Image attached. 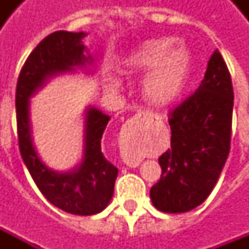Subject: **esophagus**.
<instances>
[{
	"mask_svg": "<svg viewBox=\"0 0 249 249\" xmlns=\"http://www.w3.org/2000/svg\"><path fill=\"white\" fill-rule=\"evenodd\" d=\"M139 116H153V113H149V112H148V110H140V112H139ZM126 160H128V161H132L130 160V159H126ZM139 162L140 161H132L130 164H135V165H139Z\"/></svg>",
	"mask_w": 249,
	"mask_h": 249,
	"instance_id": "obj_1",
	"label": "esophagus"
}]
</instances>
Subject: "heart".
Returning <instances> with one entry per match:
<instances>
[{
    "mask_svg": "<svg viewBox=\"0 0 249 249\" xmlns=\"http://www.w3.org/2000/svg\"><path fill=\"white\" fill-rule=\"evenodd\" d=\"M193 53L173 37L142 41L125 57L124 66L129 71H145L141 80L142 93L156 105L175 103L187 88L193 71ZM110 90L121 88L117 78H105Z\"/></svg>",
    "mask_w": 249,
    "mask_h": 249,
    "instance_id": "b5f03b06",
    "label": "heart"
}]
</instances>
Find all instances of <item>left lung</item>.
I'll return each instance as SVG.
<instances>
[{
    "label": "left lung",
    "mask_w": 249,
    "mask_h": 249,
    "mask_svg": "<svg viewBox=\"0 0 249 249\" xmlns=\"http://www.w3.org/2000/svg\"><path fill=\"white\" fill-rule=\"evenodd\" d=\"M232 110L230 71L216 49L200 87L171 113V148L159 157L161 178L151 188L159 211L183 213L208 197L230 153Z\"/></svg>",
    "instance_id": "obj_1"
}]
</instances>
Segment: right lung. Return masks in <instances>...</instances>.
<instances>
[{
	"label": "right lung",
	"instance_id": "right-lung-1",
	"mask_svg": "<svg viewBox=\"0 0 249 249\" xmlns=\"http://www.w3.org/2000/svg\"><path fill=\"white\" fill-rule=\"evenodd\" d=\"M87 36L85 32L58 30L45 37L25 61L16 90L19 152L30 176L49 203L78 216L100 213L113 196L119 169L101 151V139L110 117L93 105L87 107L81 161L68 171H56L42 161L35 145L30 98L54 77L78 69L93 73L92 54L84 44Z\"/></svg>",
	"mask_w": 249,
	"mask_h": 249
}]
</instances>
